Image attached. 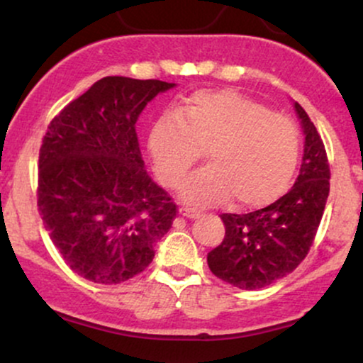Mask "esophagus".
Masks as SVG:
<instances>
[{"label":"esophagus","instance_id":"1","mask_svg":"<svg viewBox=\"0 0 363 363\" xmlns=\"http://www.w3.org/2000/svg\"><path fill=\"white\" fill-rule=\"evenodd\" d=\"M179 213L182 216H186V218H196V216H199L201 211L198 210V208H193V206H181L179 208Z\"/></svg>","mask_w":363,"mask_h":363}]
</instances>
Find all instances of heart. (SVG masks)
<instances>
[{"label":"heart","mask_w":363,"mask_h":363,"mask_svg":"<svg viewBox=\"0 0 363 363\" xmlns=\"http://www.w3.org/2000/svg\"><path fill=\"white\" fill-rule=\"evenodd\" d=\"M208 148V167L186 181L182 196L216 205L234 196L240 206H264L283 193L301 152L298 129L286 116L234 90H201L182 112L162 114L150 133L158 177L176 187Z\"/></svg>","instance_id":"b5f03b06"}]
</instances>
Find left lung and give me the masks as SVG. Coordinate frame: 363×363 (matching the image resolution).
I'll return each mask as SVG.
<instances>
[{
  "mask_svg": "<svg viewBox=\"0 0 363 363\" xmlns=\"http://www.w3.org/2000/svg\"><path fill=\"white\" fill-rule=\"evenodd\" d=\"M306 143L291 189L251 213H222L225 237L208 252V266L237 289L256 290L280 280L306 259L329 194V162L320 135L301 104H294Z\"/></svg>",
  "mask_w": 363,
  "mask_h": 363,
  "instance_id": "obj_1",
  "label": "left lung"
}]
</instances>
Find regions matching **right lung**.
<instances>
[{
	"instance_id": "obj_1",
	"label": "right lung",
	"mask_w": 363,
	"mask_h": 363,
	"mask_svg": "<svg viewBox=\"0 0 363 363\" xmlns=\"http://www.w3.org/2000/svg\"><path fill=\"white\" fill-rule=\"evenodd\" d=\"M174 83L106 77L49 123L39 152L37 206L66 264L116 285L145 272L177 215L141 158L136 121Z\"/></svg>"
}]
</instances>
